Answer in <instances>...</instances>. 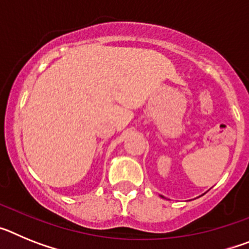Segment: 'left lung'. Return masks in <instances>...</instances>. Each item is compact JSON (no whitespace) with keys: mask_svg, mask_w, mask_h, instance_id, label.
Returning a JSON list of instances; mask_svg holds the SVG:
<instances>
[{"mask_svg":"<svg viewBox=\"0 0 249 249\" xmlns=\"http://www.w3.org/2000/svg\"><path fill=\"white\" fill-rule=\"evenodd\" d=\"M160 197H162V198H164V197H163V196H160Z\"/></svg>","mask_w":249,"mask_h":249,"instance_id":"1","label":"left lung"}]
</instances>
